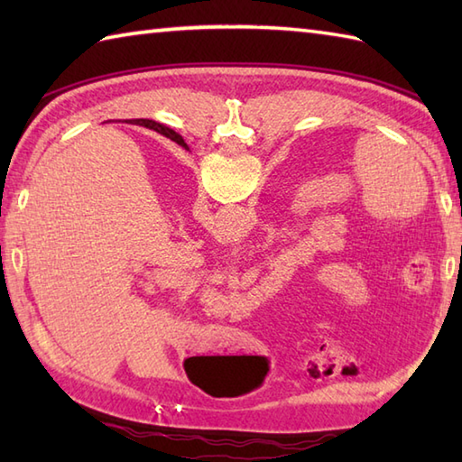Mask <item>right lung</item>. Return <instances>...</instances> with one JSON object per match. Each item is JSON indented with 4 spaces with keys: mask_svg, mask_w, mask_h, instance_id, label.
Segmentation results:
<instances>
[{
    "mask_svg": "<svg viewBox=\"0 0 462 462\" xmlns=\"http://www.w3.org/2000/svg\"><path fill=\"white\" fill-rule=\"evenodd\" d=\"M143 123V121H141ZM144 126H149V129H154V131H159L161 134H164V136H169L171 141H180L182 143V139H180V134H176L172 129H169V126H162V125H159V123H143Z\"/></svg>",
    "mask_w": 462,
    "mask_h": 462,
    "instance_id": "1",
    "label": "right lung"
}]
</instances>
